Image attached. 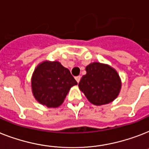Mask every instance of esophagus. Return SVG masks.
Here are the masks:
<instances>
[{
  "label": "esophagus",
  "instance_id": "1",
  "mask_svg": "<svg viewBox=\"0 0 149 149\" xmlns=\"http://www.w3.org/2000/svg\"><path fill=\"white\" fill-rule=\"evenodd\" d=\"M75 79H76V80H77V83H79V82L80 81L81 77H80V76H78V77H75Z\"/></svg>",
  "mask_w": 149,
  "mask_h": 149
}]
</instances>
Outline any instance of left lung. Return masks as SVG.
Wrapping results in <instances>:
<instances>
[{
  "label": "left lung",
  "mask_w": 149,
  "mask_h": 149,
  "mask_svg": "<svg viewBox=\"0 0 149 149\" xmlns=\"http://www.w3.org/2000/svg\"><path fill=\"white\" fill-rule=\"evenodd\" d=\"M86 74L79 83V88L87 100L95 106L108 104L116 100L121 89L118 72L106 64L93 63L86 67Z\"/></svg>",
  "instance_id": "obj_1"
}]
</instances>
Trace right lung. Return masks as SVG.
Here are the masks:
<instances>
[{
	"instance_id": "1",
	"label": "right lung",
	"mask_w": 149,
	"mask_h": 149,
	"mask_svg": "<svg viewBox=\"0 0 149 149\" xmlns=\"http://www.w3.org/2000/svg\"><path fill=\"white\" fill-rule=\"evenodd\" d=\"M77 84L70 70L58 61H44L40 63L31 79L33 96L48 108L60 106L71 87Z\"/></svg>"
}]
</instances>
